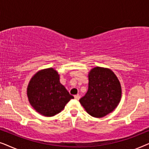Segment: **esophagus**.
Returning <instances> with one entry per match:
<instances>
[{
  "label": "esophagus",
  "instance_id": "obj_1",
  "mask_svg": "<svg viewBox=\"0 0 149 149\" xmlns=\"http://www.w3.org/2000/svg\"><path fill=\"white\" fill-rule=\"evenodd\" d=\"M74 97V99L77 100H79L80 99V95H75Z\"/></svg>",
  "mask_w": 149,
  "mask_h": 149
}]
</instances>
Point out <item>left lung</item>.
<instances>
[{
    "label": "left lung",
    "mask_w": 149,
    "mask_h": 149,
    "mask_svg": "<svg viewBox=\"0 0 149 149\" xmlns=\"http://www.w3.org/2000/svg\"><path fill=\"white\" fill-rule=\"evenodd\" d=\"M121 97V85L113 71L95 67L89 74L88 90L79 102L87 113L100 118L114 111Z\"/></svg>",
    "instance_id": "8db88e82"
}]
</instances>
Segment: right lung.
<instances>
[{"mask_svg":"<svg viewBox=\"0 0 149 149\" xmlns=\"http://www.w3.org/2000/svg\"><path fill=\"white\" fill-rule=\"evenodd\" d=\"M27 95L32 107L46 117L60 113L65 105L74 98L61 84L58 73L52 68L40 70L32 77Z\"/></svg>","mask_w":149,"mask_h":149,"instance_id":"right-lung-1","label":"right lung"}]
</instances>
